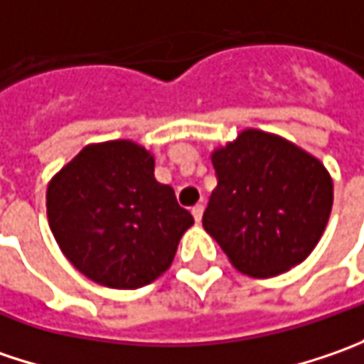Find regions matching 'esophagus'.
<instances>
[{
    "label": "esophagus",
    "instance_id": "esophagus-1",
    "mask_svg": "<svg viewBox=\"0 0 364 364\" xmlns=\"http://www.w3.org/2000/svg\"><path fill=\"white\" fill-rule=\"evenodd\" d=\"M203 213H204V206L203 204H196V206H192V217L196 223H200L203 220Z\"/></svg>",
    "mask_w": 364,
    "mask_h": 364
}]
</instances>
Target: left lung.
<instances>
[{
  "label": "left lung",
  "instance_id": "obj_1",
  "mask_svg": "<svg viewBox=\"0 0 364 364\" xmlns=\"http://www.w3.org/2000/svg\"><path fill=\"white\" fill-rule=\"evenodd\" d=\"M213 166L218 184L203 225L239 272L273 277L314 251L334 198L322 161L279 135L245 129L213 151Z\"/></svg>",
  "mask_w": 364,
  "mask_h": 364
}]
</instances>
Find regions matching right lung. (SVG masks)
Listing matches in <instances>:
<instances>
[{
    "label": "right lung",
    "instance_id": "obj_1",
    "mask_svg": "<svg viewBox=\"0 0 364 364\" xmlns=\"http://www.w3.org/2000/svg\"><path fill=\"white\" fill-rule=\"evenodd\" d=\"M46 213L66 259L89 279L135 289L174 261L194 218L154 176V156L129 139L91 144L50 180Z\"/></svg>",
    "mask_w": 364,
    "mask_h": 364
}]
</instances>
